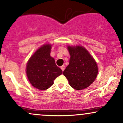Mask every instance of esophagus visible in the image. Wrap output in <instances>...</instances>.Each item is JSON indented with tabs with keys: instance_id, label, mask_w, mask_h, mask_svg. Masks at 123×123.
<instances>
[{
	"instance_id": "1",
	"label": "esophagus",
	"mask_w": 123,
	"mask_h": 123,
	"mask_svg": "<svg viewBox=\"0 0 123 123\" xmlns=\"http://www.w3.org/2000/svg\"><path fill=\"white\" fill-rule=\"evenodd\" d=\"M61 70H62V71H63V70H65V66L62 65V66H61Z\"/></svg>"
}]
</instances>
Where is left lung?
Here are the masks:
<instances>
[{
  "mask_svg": "<svg viewBox=\"0 0 123 123\" xmlns=\"http://www.w3.org/2000/svg\"><path fill=\"white\" fill-rule=\"evenodd\" d=\"M70 55L69 63L63 72L72 88L81 90L94 82L98 72L97 62L83 46H68Z\"/></svg>",
  "mask_w": 123,
  "mask_h": 123,
  "instance_id": "8db88e82",
  "label": "left lung"
}]
</instances>
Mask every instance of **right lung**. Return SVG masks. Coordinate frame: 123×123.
<instances>
[{
	"instance_id": "add662e5",
	"label": "right lung",
	"mask_w": 123,
	"mask_h": 123,
	"mask_svg": "<svg viewBox=\"0 0 123 123\" xmlns=\"http://www.w3.org/2000/svg\"><path fill=\"white\" fill-rule=\"evenodd\" d=\"M51 45L46 44L39 48L28 61L26 72L29 82L35 88L46 90L54 84V80L62 73L50 56Z\"/></svg>"
}]
</instances>
